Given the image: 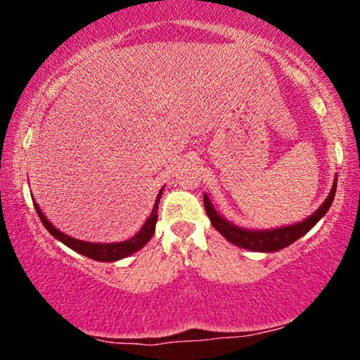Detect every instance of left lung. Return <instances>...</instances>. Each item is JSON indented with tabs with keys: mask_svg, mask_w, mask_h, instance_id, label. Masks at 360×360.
<instances>
[{
	"mask_svg": "<svg viewBox=\"0 0 360 360\" xmlns=\"http://www.w3.org/2000/svg\"><path fill=\"white\" fill-rule=\"evenodd\" d=\"M335 191H337V177L333 179L332 191H330L328 196H326V200L321 203V206L315 213L309 214L307 220L292 223V225H288V226H279V229H269V230L243 229V226L235 225V223L229 221L226 218H223L221 214L214 210V206L212 201H210L208 194L206 193L203 194V201H205L206 214H208L213 229L218 230V232H220L226 240L232 242L233 245H238L242 247V249L254 250V252H276L298 240V238L303 237L304 233H308L309 230H311L313 226H315L316 223L325 217V213L328 212L330 206H332L333 198H335Z\"/></svg>",
	"mask_w": 360,
	"mask_h": 360,
	"instance_id": "left-lung-1",
	"label": "left lung"
}]
</instances>
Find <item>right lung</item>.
<instances>
[{
    "mask_svg": "<svg viewBox=\"0 0 360 360\" xmlns=\"http://www.w3.org/2000/svg\"><path fill=\"white\" fill-rule=\"evenodd\" d=\"M162 191H164V188L160 189L159 194H157V200H155L154 208H152L150 217L147 218L146 223H143L142 229H140L139 232L134 235V237L128 238V240L111 242V243L84 242V240H77V238L69 237V235L62 233L60 230H57L56 226H53L52 223L47 220V217L42 213V210H40V206L37 205L35 201H34V205H35L37 213H39V217H40V221L44 223V226L49 230V233L53 235L57 240L64 243V245H68L69 249H72L74 252H77V254L86 255V257H89L93 260H100V262H113V260L128 257V255H131L134 252L140 250L148 240H150L152 235H154V232H155L157 210H159V201H160V196H162Z\"/></svg>",
    "mask_w": 360,
    "mask_h": 360,
    "instance_id": "add662e5",
    "label": "right lung"
}]
</instances>
